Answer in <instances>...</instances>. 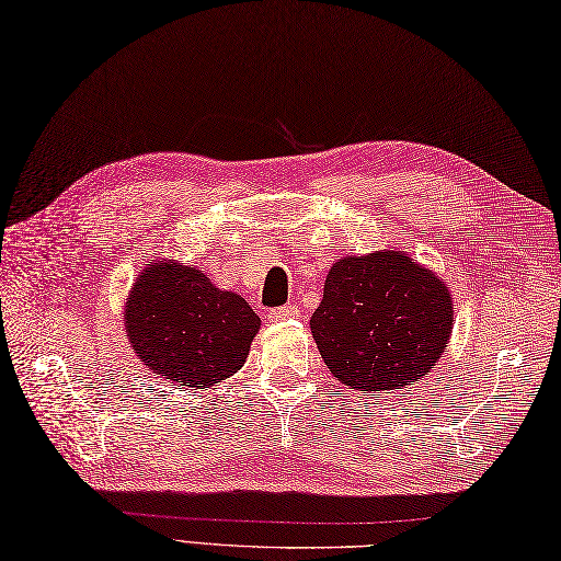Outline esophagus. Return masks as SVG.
Wrapping results in <instances>:
<instances>
[{
  "instance_id": "esophagus-1",
  "label": "esophagus",
  "mask_w": 561,
  "mask_h": 561,
  "mask_svg": "<svg viewBox=\"0 0 561 561\" xmlns=\"http://www.w3.org/2000/svg\"><path fill=\"white\" fill-rule=\"evenodd\" d=\"M297 317H299L297 305H285V307L268 311V321H290V319H297Z\"/></svg>"
}]
</instances>
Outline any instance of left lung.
I'll return each instance as SVG.
<instances>
[{"label": "left lung", "instance_id": "8db88e82", "mask_svg": "<svg viewBox=\"0 0 561 561\" xmlns=\"http://www.w3.org/2000/svg\"><path fill=\"white\" fill-rule=\"evenodd\" d=\"M453 297L404 252L337 259L309 321L331 374L357 390L414 386L447 347Z\"/></svg>", "mask_w": 561, "mask_h": 561}]
</instances>
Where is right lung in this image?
I'll list each match as a JSON object with an SVG mask.
<instances>
[{
	"mask_svg": "<svg viewBox=\"0 0 561 561\" xmlns=\"http://www.w3.org/2000/svg\"><path fill=\"white\" fill-rule=\"evenodd\" d=\"M123 317L145 366L185 388L233 376L262 325L240 295L218 290L199 268L175 262L147 264Z\"/></svg>",
	"mask_w": 561,
	"mask_h": 561,
	"instance_id": "1",
	"label": "right lung"
}]
</instances>
